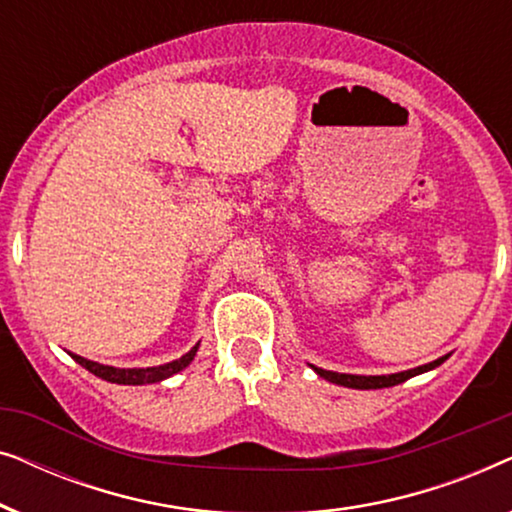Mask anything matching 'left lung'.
Instances as JSON below:
<instances>
[{"mask_svg": "<svg viewBox=\"0 0 512 512\" xmlns=\"http://www.w3.org/2000/svg\"><path fill=\"white\" fill-rule=\"evenodd\" d=\"M445 359L447 356H443V359L438 361L426 363V366L405 370V373H396V375H345V373H331V370H321V368H314V370H317V375L324 377V380L333 384H342V387H349V389H384V387H396V384L410 380V377H415L419 373H426V370L440 366Z\"/></svg>", "mask_w": 512, "mask_h": 512, "instance_id": "left-lung-1", "label": "left lung"}]
</instances>
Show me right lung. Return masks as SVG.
<instances>
[{"mask_svg": "<svg viewBox=\"0 0 512 512\" xmlns=\"http://www.w3.org/2000/svg\"><path fill=\"white\" fill-rule=\"evenodd\" d=\"M195 352H198V345H195L191 352L181 356V359L172 361V363H165V366H156V368H114V366H102V363H95V361H88L83 359V356H74L76 363H81L83 368L90 370V373L102 377V380L107 382H114V384H153V382H160L165 380V377H170L174 373H179V370H184L188 363L193 361Z\"/></svg>", "mask_w": 512, "mask_h": 512, "instance_id": "obj_1", "label": "right lung"}]
</instances>
